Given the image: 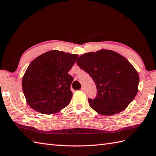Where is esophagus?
<instances>
[{
  "label": "esophagus",
  "mask_w": 156,
  "mask_h": 156,
  "mask_svg": "<svg viewBox=\"0 0 156 156\" xmlns=\"http://www.w3.org/2000/svg\"><path fill=\"white\" fill-rule=\"evenodd\" d=\"M80 90H81L82 91H83V92H84V91H85V90H84V88H82L80 89Z\"/></svg>",
  "instance_id": "obj_1"
}]
</instances>
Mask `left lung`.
<instances>
[{"label":"left lung","mask_w":156,"mask_h":156,"mask_svg":"<svg viewBox=\"0 0 156 156\" xmlns=\"http://www.w3.org/2000/svg\"><path fill=\"white\" fill-rule=\"evenodd\" d=\"M76 64L92 78L97 89L90 107L102 115L117 114L136 96L140 82L136 69L118 53L107 49L90 52L78 58Z\"/></svg>","instance_id":"1"}]
</instances>
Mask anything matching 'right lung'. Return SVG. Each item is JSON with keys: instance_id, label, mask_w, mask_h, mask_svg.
Listing matches in <instances>:
<instances>
[{"instance_id": "right-lung-1", "label": "right lung", "mask_w": 156, "mask_h": 156, "mask_svg": "<svg viewBox=\"0 0 156 156\" xmlns=\"http://www.w3.org/2000/svg\"><path fill=\"white\" fill-rule=\"evenodd\" d=\"M78 55L52 50L29 65L22 80L27 104L41 114L57 113L69 104L73 77L68 74Z\"/></svg>"}]
</instances>
